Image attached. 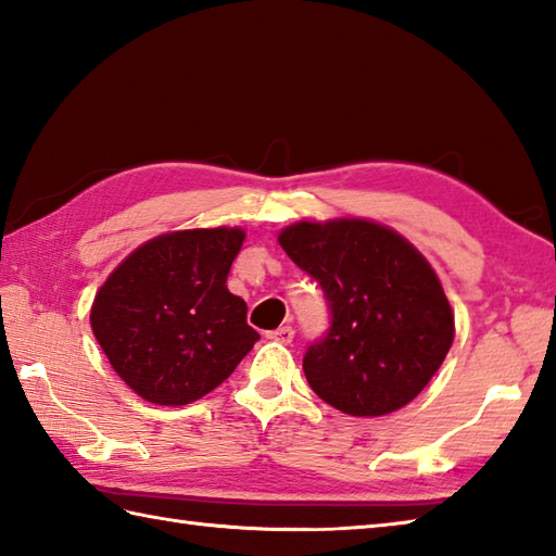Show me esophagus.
<instances>
[{"instance_id": "esophagus-1", "label": "esophagus", "mask_w": 556, "mask_h": 556, "mask_svg": "<svg viewBox=\"0 0 556 556\" xmlns=\"http://www.w3.org/2000/svg\"><path fill=\"white\" fill-rule=\"evenodd\" d=\"M293 334H296V332H293V327H291V325H285V327L275 329V332H267V339L279 341V344H291Z\"/></svg>"}]
</instances>
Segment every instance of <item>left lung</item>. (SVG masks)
<instances>
[{
  "mask_svg": "<svg viewBox=\"0 0 556 556\" xmlns=\"http://www.w3.org/2000/svg\"><path fill=\"white\" fill-rule=\"evenodd\" d=\"M279 245L329 305L327 334L303 356L313 392L368 418L416 399L454 341L452 305L428 260L368 219L291 224Z\"/></svg>",
  "mask_w": 556,
  "mask_h": 556,
  "instance_id": "1",
  "label": "left lung"
}]
</instances>
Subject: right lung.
<instances>
[{"label": "right lung", "mask_w": 556, "mask_h": 556, "mask_svg": "<svg viewBox=\"0 0 556 556\" xmlns=\"http://www.w3.org/2000/svg\"><path fill=\"white\" fill-rule=\"evenodd\" d=\"M243 229H186L143 243L100 287L92 334L114 372L157 406H186L219 387L260 334L227 289Z\"/></svg>", "instance_id": "1"}]
</instances>
